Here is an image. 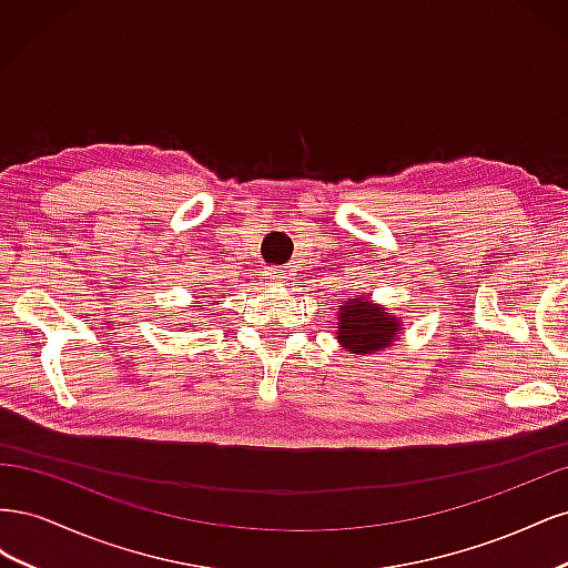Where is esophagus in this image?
I'll use <instances>...</instances> for the list:
<instances>
[{"instance_id": "34e87169", "label": "esophagus", "mask_w": 568, "mask_h": 568, "mask_svg": "<svg viewBox=\"0 0 568 568\" xmlns=\"http://www.w3.org/2000/svg\"><path fill=\"white\" fill-rule=\"evenodd\" d=\"M267 277H270L272 282L282 284V282H286V272H282V270H274V267H272V270L267 272Z\"/></svg>"}]
</instances>
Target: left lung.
I'll return each mask as SVG.
<instances>
[{"mask_svg": "<svg viewBox=\"0 0 568 568\" xmlns=\"http://www.w3.org/2000/svg\"><path fill=\"white\" fill-rule=\"evenodd\" d=\"M336 338L353 355H372L390 348L403 334V317L390 307L374 303L372 296H351L334 305Z\"/></svg>", "mask_w": 568, "mask_h": 568, "instance_id": "1", "label": "left lung"}]
</instances>
